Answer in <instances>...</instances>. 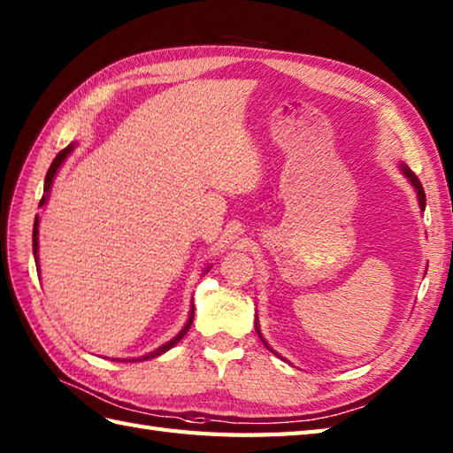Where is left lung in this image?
<instances>
[{
  "mask_svg": "<svg viewBox=\"0 0 453 453\" xmlns=\"http://www.w3.org/2000/svg\"><path fill=\"white\" fill-rule=\"evenodd\" d=\"M401 169H403V173H405V175L409 177V180L412 182V187L417 188V195H418V204H420V208L425 210V206H426V195H425V188H422V185H420V180H418V177L415 175V173H412L407 165H403L401 163ZM255 329H257V333H258V325L255 323ZM258 336H261V333H258ZM266 344V342H265Z\"/></svg>",
  "mask_w": 453,
  "mask_h": 453,
  "instance_id": "8db88e82",
  "label": "left lung"
}]
</instances>
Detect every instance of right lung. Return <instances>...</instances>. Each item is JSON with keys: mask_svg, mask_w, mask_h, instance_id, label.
<instances>
[{"mask_svg": "<svg viewBox=\"0 0 453 453\" xmlns=\"http://www.w3.org/2000/svg\"><path fill=\"white\" fill-rule=\"evenodd\" d=\"M72 150H73V143H70V146L67 148H64L60 153H58V156L54 157V161H52V165L48 167V173H46V179H44V195H42V198H41V202H38V206H44L46 204V198H48V190H50V187H52V180H54V175L58 173V169H60V165L64 163V159L70 156L72 153ZM36 249H38V216L35 218V227H33V251H35V261H38V257H36ZM192 319H195V305H192V310H190V317H188V321H187V325L182 326V331L175 336V339L173 341H169L167 344H163V346H159L157 350H153V352H150V354H146V356H142V358H138V360H150V358H156V356H159V354H163V352H167L169 349H173V346H175L182 336L187 334V331L190 329V325H192ZM134 360V358H132ZM136 362V360H134Z\"/></svg>", "mask_w": 453, "mask_h": 453, "instance_id": "right-lung-1", "label": "right lung"}]
</instances>
